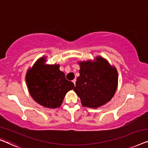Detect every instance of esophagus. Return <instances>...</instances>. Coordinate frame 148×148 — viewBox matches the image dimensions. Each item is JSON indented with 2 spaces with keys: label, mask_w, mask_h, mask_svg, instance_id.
Here are the masks:
<instances>
[{
  "label": "esophagus",
  "mask_w": 148,
  "mask_h": 148,
  "mask_svg": "<svg viewBox=\"0 0 148 148\" xmlns=\"http://www.w3.org/2000/svg\"><path fill=\"white\" fill-rule=\"evenodd\" d=\"M72 82H73V83L74 84V85H76V79H74L73 80H72Z\"/></svg>",
  "instance_id": "esophagus-1"
}]
</instances>
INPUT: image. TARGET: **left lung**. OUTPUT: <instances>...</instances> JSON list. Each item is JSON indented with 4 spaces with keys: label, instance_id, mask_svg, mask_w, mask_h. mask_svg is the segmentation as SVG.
<instances>
[{
    "label": "left lung",
    "instance_id": "8db88e82",
    "mask_svg": "<svg viewBox=\"0 0 148 148\" xmlns=\"http://www.w3.org/2000/svg\"><path fill=\"white\" fill-rule=\"evenodd\" d=\"M80 76L74 90L84 107L97 108L108 103L116 90L117 72L101 57L97 62H80Z\"/></svg>",
    "mask_w": 148,
    "mask_h": 148
}]
</instances>
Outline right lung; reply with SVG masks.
I'll return each mask as SVG.
<instances>
[{"label": "right lung", "instance_id": "add662e5", "mask_svg": "<svg viewBox=\"0 0 148 148\" xmlns=\"http://www.w3.org/2000/svg\"><path fill=\"white\" fill-rule=\"evenodd\" d=\"M45 59L37 60L26 75L29 91L35 102L43 107H60L66 93L74 88V83L65 78L59 65H45Z\"/></svg>", "mask_w": 148, "mask_h": 148}]
</instances>
